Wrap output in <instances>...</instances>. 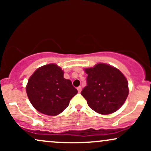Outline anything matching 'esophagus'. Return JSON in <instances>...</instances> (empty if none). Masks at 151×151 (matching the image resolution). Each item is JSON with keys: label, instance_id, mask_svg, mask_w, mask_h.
Masks as SVG:
<instances>
[{"label": "esophagus", "instance_id": "34e87169", "mask_svg": "<svg viewBox=\"0 0 151 151\" xmlns=\"http://www.w3.org/2000/svg\"><path fill=\"white\" fill-rule=\"evenodd\" d=\"M77 90H78V92L80 93L81 91V86H78V87H77Z\"/></svg>", "mask_w": 151, "mask_h": 151}]
</instances>
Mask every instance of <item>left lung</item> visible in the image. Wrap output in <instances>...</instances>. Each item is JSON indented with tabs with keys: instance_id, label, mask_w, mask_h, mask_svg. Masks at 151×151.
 <instances>
[{
	"instance_id": "8db88e82",
	"label": "left lung",
	"mask_w": 151,
	"mask_h": 151,
	"mask_svg": "<svg viewBox=\"0 0 151 151\" xmlns=\"http://www.w3.org/2000/svg\"><path fill=\"white\" fill-rule=\"evenodd\" d=\"M86 86L81 94L94 111L106 115L116 111L129 95L128 81L118 69L106 64H97L85 69Z\"/></svg>"
}]
</instances>
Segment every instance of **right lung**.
Returning a JSON list of instances; mask_svg holds the SVG:
<instances>
[{
	"mask_svg": "<svg viewBox=\"0 0 151 151\" xmlns=\"http://www.w3.org/2000/svg\"><path fill=\"white\" fill-rule=\"evenodd\" d=\"M60 67L50 64L38 68L26 86L27 96L35 109L45 115L56 116L69 106L77 90L63 77Z\"/></svg>",
	"mask_w": 151,
	"mask_h": 151,
	"instance_id": "1",
	"label": "right lung"
}]
</instances>
